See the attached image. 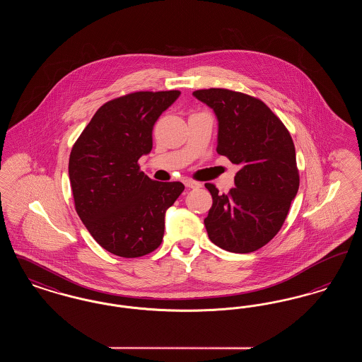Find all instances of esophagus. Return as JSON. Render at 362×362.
<instances>
[{
    "label": "esophagus",
    "instance_id": "esophagus-1",
    "mask_svg": "<svg viewBox=\"0 0 362 362\" xmlns=\"http://www.w3.org/2000/svg\"><path fill=\"white\" fill-rule=\"evenodd\" d=\"M185 185H186V187H189V189H199V187L202 186L199 182L192 180V179H186V180H185Z\"/></svg>",
    "mask_w": 362,
    "mask_h": 362
}]
</instances>
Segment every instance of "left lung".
<instances>
[{
    "instance_id": "obj_1",
    "label": "left lung",
    "mask_w": 362,
    "mask_h": 362,
    "mask_svg": "<svg viewBox=\"0 0 362 362\" xmlns=\"http://www.w3.org/2000/svg\"><path fill=\"white\" fill-rule=\"evenodd\" d=\"M192 95L218 119L217 153L239 165L228 194L206 183L213 205L205 226L209 239L229 252H254L272 240L286 220L300 176L291 133L258 98L224 88Z\"/></svg>"
}]
</instances>
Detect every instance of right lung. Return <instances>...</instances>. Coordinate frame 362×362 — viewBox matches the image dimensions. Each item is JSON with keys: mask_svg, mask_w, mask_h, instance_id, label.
Here are the masks:
<instances>
[{"mask_svg": "<svg viewBox=\"0 0 362 362\" xmlns=\"http://www.w3.org/2000/svg\"><path fill=\"white\" fill-rule=\"evenodd\" d=\"M179 90L127 93L104 103L74 142L69 179L74 207L92 238L122 258L151 254L164 236L165 210L180 182H156L138 158L152 151L158 117Z\"/></svg>", "mask_w": 362, "mask_h": 362, "instance_id": "add662e5", "label": "right lung"}]
</instances>
